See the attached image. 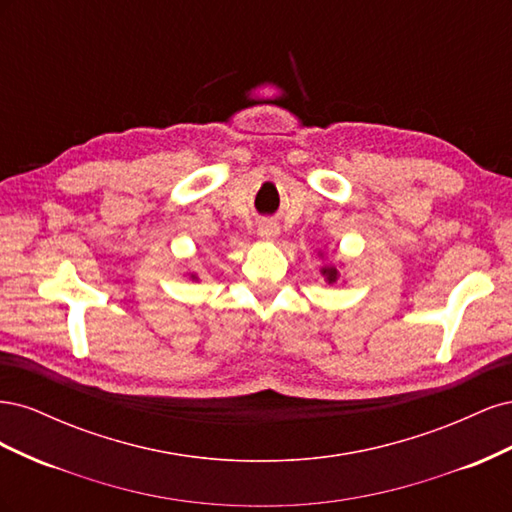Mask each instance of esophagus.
Wrapping results in <instances>:
<instances>
[{
    "mask_svg": "<svg viewBox=\"0 0 512 512\" xmlns=\"http://www.w3.org/2000/svg\"><path fill=\"white\" fill-rule=\"evenodd\" d=\"M277 235H280V228H277V224H273V222H267V224H260L258 226V237L260 239L273 241Z\"/></svg>",
    "mask_w": 512,
    "mask_h": 512,
    "instance_id": "esophagus-1",
    "label": "esophagus"
}]
</instances>
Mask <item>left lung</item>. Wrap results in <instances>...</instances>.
Wrapping results in <instances>:
<instances>
[{
    "instance_id": "obj_1",
    "label": "left lung",
    "mask_w": 512,
    "mask_h": 512,
    "mask_svg": "<svg viewBox=\"0 0 512 512\" xmlns=\"http://www.w3.org/2000/svg\"><path fill=\"white\" fill-rule=\"evenodd\" d=\"M320 256H322V254H320ZM320 273L324 275V280H327L329 284H335V282L339 280V271H337V267H335V265L322 267V269H320Z\"/></svg>"
}]
</instances>
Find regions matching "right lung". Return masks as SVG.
<instances>
[{"label": "right lung", "instance_id": "1", "mask_svg": "<svg viewBox=\"0 0 512 512\" xmlns=\"http://www.w3.org/2000/svg\"><path fill=\"white\" fill-rule=\"evenodd\" d=\"M192 277V280H196V275H190Z\"/></svg>", "mask_w": 512, "mask_h": 512}]
</instances>
